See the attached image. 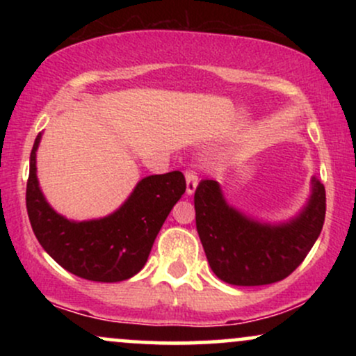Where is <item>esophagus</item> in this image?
<instances>
[{"label":"esophagus","mask_w":356,"mask_h":356,"mask_svg":"<svg viewBox=\"0 0 356 356\" xmlns=\"http://www.w3.org/2000/svg\"><path fill=\"white\" fill-rule=\"evenodd\" d=\"M186 189H187V194H192V192L195 191V187H197L199 184V177H197V172H195L194 169H186Z\"/></svg>","instance_id":"obj_1"}]
</instances>
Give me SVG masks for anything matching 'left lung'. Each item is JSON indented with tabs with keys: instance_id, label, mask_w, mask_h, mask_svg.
<instances>
[{
	"instance_id": "1",
	"label": "left lung",
	"mask_w": 356,
	"mask_h": 356,
	"mask_svg": "<svg viewBox=\"0 0 356 356\" xmlns=\"http://www.w3.org/2000/svg\"><path fill=\"white\" fill-rule=\"evenodd\" d=\"M195 227L214 275L234 286H264L300 266L320 236L326 212L325 186L313 179L305 211L283 226H264L226 204L216 181L199 182Z\"/></svg>"
}]
</instances>
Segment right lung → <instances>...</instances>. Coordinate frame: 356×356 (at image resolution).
<instances>
[{"label":"right lung","instance_id":"1","mask_svg":"<svg viewBox=\"0 0 356 356\" xmlns=\"http://www.w3.org/2000/svg\"><path fill=\"white\" fill-rule=\"evenodd\" d=\"M35 138L26 182V211L44 251L72 275L99 283H115L137 275L174 204L186 192L179 170L142 179L124 206L112 216L85 222L61 218L44 201L36 179Z\"/></svg>","mask_w":356,"mask_h":356}]
</instances>
